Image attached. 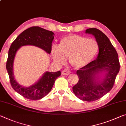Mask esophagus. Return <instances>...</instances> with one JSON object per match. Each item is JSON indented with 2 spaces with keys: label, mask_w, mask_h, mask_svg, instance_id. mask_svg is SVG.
I'll return each instance as SVG.
<instances>
[{
  "label": "esophagus",
  "mask_w": 126,
  "mask_h": 126,
  "mask_svg": "<svg viewBox=\"0 0 126 126\" xmlns=\"http://www.w3.org/2000/svg\"><path fill=\"white\" fill-rule=\"evenodd\" d=\"M71 73V71L69 70L68 69H64L62 71V75H68Z\"/></svg>",
  "instance_id": "esophagus-1"
}]
</instances>
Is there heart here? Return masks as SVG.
Wrapping results in <instances>:
<instances>
[{"instance_id": "heart-1", "label": "heart", "mask_w": 126, "mask_h": 126, "mask_svg": "<svg viewBox=\"0 0 126 126\" xmlns=\"http://www.w3.org/2000/svg\"><path fill=\"white\" fill-rule=\"evenodd\" d=\"M98 42L92 38L79 35L63 37L59 47L53 45L51 54L56 63L63 64L68 57L70 64L75 68L85 66L95 59L99 52Z\"/></svg>"}]
</instances>
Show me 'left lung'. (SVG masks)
Listing matches in <instances>:
<instances>
[{"instance_id": "1", "label": "left lung", "mask_w": 126, "mask_h": 126, "mask_svg": "<svg viewBox=\"0 0 126 126\" xmlns=\"http://www.w3.org/2000/svg\"><path fill=\"white\" fill-rule=\"evenodd\" d=\"M86 33L94 36L99 45L96 59L79 68L76 73L79 80L73 87L75 95L82 100H97L111 90L120 69L118 54L106 35L96 28H90ZM106 70L104 79L96 81L95 75L99 71Z\"/></svg>"}]
</instances>
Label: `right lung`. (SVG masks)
<instances>
[{
    "label": "right lung",
    "mask_w": 126,
    "mask_h": 126,
    "mask_svg": "<svg viewBox=\"0 0 126 126\" xmlns=\"http://www.w3.org/2000/svg\"><path fill=\"white\" fill-rule=\"evenodd\" d=\"M54 37V33L52 31L39 26H33L23 31L11 45L6 68L12 88L25 98L37 100L45 96L51 91L55 79L61 76V73L60 71L56 72H47L35 85L29 87H22L16 81L13 73V62L17 51L22 46L30 45L39 47L50 54Z\"/></svg>",
    "instance_id": "add662e5"
}]
</instances>
